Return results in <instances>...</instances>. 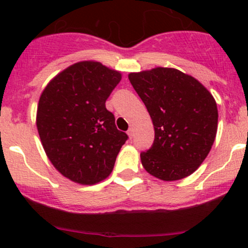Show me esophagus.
Listing matches in <instances>:
<instances>
[{"instance_id": "esophagus-1", "label": "esophagus", "mask_w": 248, "mask_h": 248, "mask_svg": "<svg viewBox=\"0 0 248 248\" xmlns=\"http://www.w3.org/2000/svg\"><path fill=\"white\" fill-rule=\"evenodd\" d=\"M127 134H128V136H129V139H130V140H132V139H133V136H134V130H133V128H129V129H128Z\"/></svg>"}]
</instances>
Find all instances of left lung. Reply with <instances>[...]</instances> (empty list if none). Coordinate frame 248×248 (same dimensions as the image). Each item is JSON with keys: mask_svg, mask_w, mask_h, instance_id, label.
<instances>
[{"mask_svg": "<svg viewBox=\"0 0 248 248\" xmlns=\"http://www.w3.org/2000/svg\"><path fill=\"white\" fill-rule=\"evenodd\" d=\"M128 78L146 105L155 129L152 148L141 153L142 166L166 182L190 176L215 142V98L197 79L171 67L133 72Z\"/></svg>", "mask_w": 248, "mask_h": 248, "instance_id": "obj_1", "label": "left lung"}]
</instances>
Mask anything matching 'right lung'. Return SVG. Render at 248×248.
Returning a JSON list of instances; mask_svg holds the SVG:
<instances>
[{"label": "right lung", "instance_id": "right-lung-1", "mask_svg": "<svg viewBox=\"0 0 248 248\" xmlns=\"http://www.w3.org/2000/svg\"><path fill=\"white\" fill-rule=\"evenodd\" d=\"M121 78L101 62L84 61L59 72L42 92L36 116L42 146L52 166L75 183L106 179L128 139L105 105Z\"/></svg>", "mask_w": 248, "mask_h": 248}]
</instances>
